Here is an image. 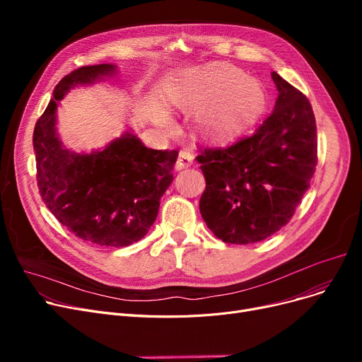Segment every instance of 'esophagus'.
Here are the masks:
<instances>
[{
  "instance_id": "34e87169",
  "label": "esophagus",
  "mask_w": 362,
  "mask_h": 362,
  "mask_svg": "<svg viewBox=\"0 0 362 362\" xmlns=\"http://www.w3.org/2000/svg\"><path fill=\"white\" fill-rule=\"evenodd\" d=\"M192 164H194V156H192L189 151L183 149V151L179 152V157H177V161H176L175 168H176L177 171H180V170H185V168H187V167H191Z\"/></svg>"
}]
</instances>
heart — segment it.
<instances>
[{
	"label": "heart",
	"instance_id": "heart-1",
	"mask_svg": "<svg viewBox=\"0 0 362 362\" xmlns=\"http://www.w3.org/2000/svg\"><path fill=\"white\" fill-rule=\"evenodd\" d=\"M170 100L180 110L199 112L198 129L205 139L227 142L259 119L267 93L258 79L248 78L239 67L213 63L187 73L171 90ZM161 120L171 126L167 114Z\"/></svg>",
	"mask_w": 362,
	"mask_h": 362
}]
</instances>
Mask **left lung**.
Masks as SVG:
<instances>
[{
	"label": "left lung",
	"instance_id": "8db88e82",
	"mask_svg": "<svg viewBox=\"0 0 362 362\" xmlns=\"http://www.w3.org/2000/svg\"><path fill=\"white\" fill-rule=\"evenodd\" d=\"M273 112L252 136L224 149H205L206 186L199 211L226 243L248 245L279 232L310 187L317 164V127L305 95L276 71Z\"/></svg>",
	"mask_w": 362,
	"mask_h": 362
}]
</instances>
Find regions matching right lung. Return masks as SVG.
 Masks as SVG:
<instances>
[{
    "instance_id": "obj_1",
    "label": "right lung",
    "mask_w": 362,
    "mask_h": 362,
    "mask_svg": "<svg viewBox=\"0 0 362 362\" xmlns=\"http://www.w3.org/2000/svg\"><path fill=\"white\" fill-rule=\"evenodd\" d=\"M117 71L116 64H97L64 76L33 130L37 187L49 211L78 238L114 248L148 233L173 182L171 170L179 156L177 151L146 148L130 129L90 152L63 144L57 132L60 101L71 89Z\"/></svg>"
}]
</instances>
